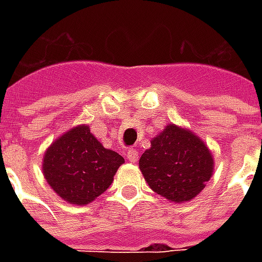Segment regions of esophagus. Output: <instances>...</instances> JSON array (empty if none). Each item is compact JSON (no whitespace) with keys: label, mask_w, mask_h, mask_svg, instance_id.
<instances>
[{"label":"esophagus","mask_w":262,"mask_h":262,"mask_svg":"<svg viewBox=\"0 0 262 262\" xmlns=\"http://www.w3.org/2000/svg\"><path fill=\"white\" fill-rule=\"evenodd\" d=\"M127 161H130V163H136L137 160H139V151H137L136 148H130V150H127Z\"/></svg>","instance_id":"esophagus-1"}]
</instances>
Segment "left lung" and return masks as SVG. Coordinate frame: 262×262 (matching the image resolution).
<instances>
[{
    "label": "left lung",
    "mask_w": 262,
    "mask_h": 262,
    "mask_svg": "<svg viewBox=\"0 0 262 262\" xmlns=\"http://www.w3.org/2000/svg\"><path fill=\"white\" fill-rule=\"evenodd\" d=\"M139 160L148 187L170 202L184 203L202 192L213 176L212 151L187 127L168 123Z\"/></svg>",
    "instance_id": "left-lung-1"
}]
</instances>
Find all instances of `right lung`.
Returning <instances> with one entry per match:
<instances>
[{
	"mask_svg": "<svg viewBox=\"0 0 262 262\" xmlns=\"http://www.w3.org/2000/svg\"><path fill=\"white\" fill-rule=\"evenodd\" d=\"M123 157L105 148L88 125L71 127L45 151L42 172L50 188L71 205H88L114 182Z\"/></svg>",
	"mask_w": 262,
	"mask_h": 262,
	"instance_id": "add662e5",
	"label": "right lung"
}]
</instances>
